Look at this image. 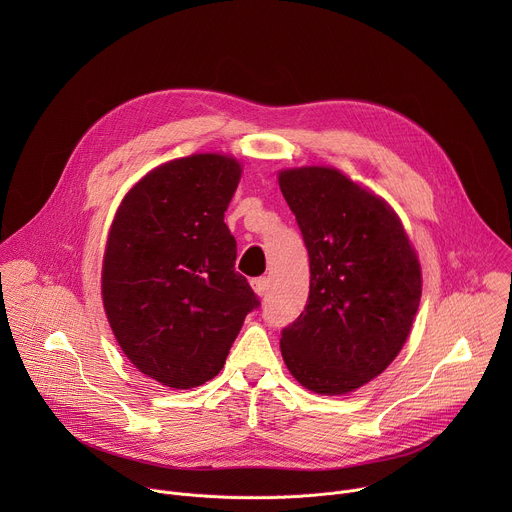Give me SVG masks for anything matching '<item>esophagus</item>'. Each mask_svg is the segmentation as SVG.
I'll return each mask as SVG.
<instances>
[{"label":"esophagus","mask_w":512,"mask_h":512,"mask_svg":"<svg viewBox=\"0 0 512 512\" xmlns=\"http://www.w3.org/2000/svg\"><path fill=\"white\" fill-rule=\"evenodd\" d=\"M251 287L255 289L257 296H265L267 289H269V279L267 277H255V279H251Z\"/></svg>","instance_id":"esophagus-1"}]
</instances>
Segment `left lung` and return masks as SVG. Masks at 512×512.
<instances>
[{"label": "left lung", "mask_w": 512, "mask_h": 512, "mask_svg": "<svg viewBox=\"0 0 512 512\" xmlns=\"http://www.w3.org/2000/svg\"><path fill=\"white\" fill-rule=\"evenodd\" d=\"M310 255V296L281 330L294 379L344 395L379 377L403 348L421 300V267L395 210L324 166L279 172Z\"/></svg>", "instance_id": "obj_1"}]
</instances>
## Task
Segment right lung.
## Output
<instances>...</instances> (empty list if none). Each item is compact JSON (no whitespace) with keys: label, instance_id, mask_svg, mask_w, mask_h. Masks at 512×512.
<instances>
[{"label":"right lung","instance_id":"1","mask_svg":"<svg viewBox=\"0 0 512 512\" xmlns=\"http://www.w3.org/2000/svg\"><path fill=\"white\" fill-rule=\"evenodd\" d=\"M231 156L194 154L145 174L109 231L101 294L111 330L133 367L166 387L192 389L221 373L259 306L235 271L237 241L225 210L239 186Z\"/></svg>","mask_w":512,"mask_h":512}]
</instances>
